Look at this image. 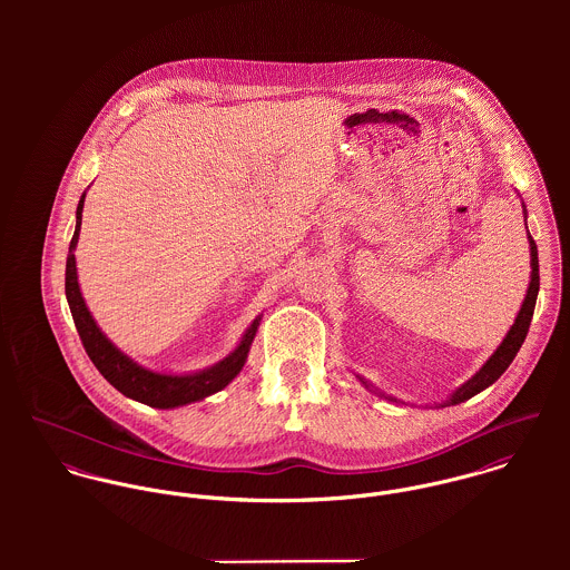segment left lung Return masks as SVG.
Segmentation results:
<instances>
[{"label": "left lung", "mask_w": 570, "mask_h": 570, "mask_svg": "<svg viewBox=\"0 0 570 570\" xmlns=\"http://www.w3.org/2000/svg\"><path fill=\"white\" fill-rule=\"evenodd\" d=\"M524 206V204H522ZM527 215V210H524ZM529 233V230H527ZM529 245H531V283H529V289H527V296H524V303L518 312V318L515 323L509 328V333L504 335L502 344L493 351V355L489 357L488 362L483 364V368L472 377L468 380L461 389H456L450 400L443 404V406H456L461 402H468L470 397L479 395L481 391H485L488 386H491L507 368L509 364L513 362V357L518 355L527 333H529V325H531V318H533V309H535V301H538V292H540V265H538V245L533 242V237L529 235ZM362 380V377H360ZM362 384L368 389V384L362 380ZM391 402H397L393 397H386Z\"/></svg>", "instance_id": "obj_1"}]
</instances>
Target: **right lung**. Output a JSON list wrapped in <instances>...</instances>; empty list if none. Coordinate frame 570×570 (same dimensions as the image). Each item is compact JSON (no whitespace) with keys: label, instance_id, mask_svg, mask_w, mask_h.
Segmentation results:
<instances>
[{"label":"right lung","instance_id":"add662e5","mask_svg":"<svg viewBox=\"0 0 570 570\" xmlns=\"http://www.w3.org/2000/svg\"><path fill=\"white\" fill-rule=\"evenodd\" d=\"M82 204H85V193L77 208V230L70 242V254L66 263V296H68L75 325L81 335L82 346L89 360L94 362V366L100 371V375L125 397L151 407L184 406L226 389L244 368L247 351L256 335L261 318H256L252 325L247 326L239 346L210 368H204L193 375H164V373L142 368L107 340V335L94 323L82 301L81 287L77 278V258H75V249L81 233Z\"/></svg>","mask_w":570,"mask_h":570}]
</instances>
